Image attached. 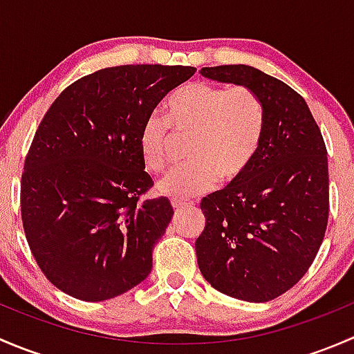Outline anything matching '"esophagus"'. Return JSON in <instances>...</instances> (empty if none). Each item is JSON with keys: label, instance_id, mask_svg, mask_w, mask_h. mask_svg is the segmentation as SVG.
<instances>
[{"label": "esophagus", "instance_id": "obj_1", "mask_svg": "<svg viewBox=\"0 0 354 354\" xmlns=\"http://www.w3.org/2000/svg\"><path fill=\"white\" fill-rule=\"evenodd\" d=\"M171 205L174 207V210H181V209H188V207H194V202L185 198H171Z\"/></svg>", "mask_w": 354, "mask_h": 354}]
</instances>
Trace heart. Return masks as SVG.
Returning <instances> with one entry per match:
<instances>
[{
	"instance_id": "b5f03b06",
	"label": "heart",
	"mask_w": 354,
	"mask_h": 354,
	"mask_svg": "<svg viewBox=\"0 0 354 354\" xmlns=\"http://www.w3.org/2000/svg\"><path fill=\"white\" fill-rule=\"evenodd\" d=\"M192 135L190 164L167 173L159 192L174 198L197 197L212 190L219 178L233 183L243 178L262 147L266 109L245 85L221 87L188 82L166 99V118L152 113L138 131V152L145 167L160 173L169 164L173 132Z\"/></svg>"
}]
</instances>
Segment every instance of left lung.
Returning a JSON list of instances; mask_svg holds the SVG:
<instances>
[{
	"mask_svg": "<svg viewBox=\"0 0 354 354\" xmlns=\"http://www.w3.org/2000/svg\"><path fill=\"white\" fill-rule=\"evenodd\" d=\"M217 82L252 88L266 109V135L243 178L200 202L205 227L195 241L198 269L217 291L270 301L306 274L329 221V166L305 99L246 65L205 66Z\"/></svg>",
	"mask_w": 354,
	"mask_h": 354,
	"instance_id": "8db88e82",
	"label": "left lung"
}]
</instances>
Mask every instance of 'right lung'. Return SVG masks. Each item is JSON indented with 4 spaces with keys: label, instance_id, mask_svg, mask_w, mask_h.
I'll return each instance as SVG.
<instances>
[{
    "label": "right lung",
    "instance_id": "add662e5",
    "mask_svg": "<svg viewBox=\"0 0 354 354\" xmlns=\"http://www.w3.org/2000/svg\"><path fill=\"white\" fill-rule=\"evenodd\" d=\"M197 68L109 66L78 78L35 130L20 181L25 238L48 281L73 298L104 301L137 286L173 207L144 200L154 181L138 131L160 99Z\"/></svg>",
    "mask_w": 354,
    "mask_h": 354
}]
</instances>
